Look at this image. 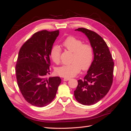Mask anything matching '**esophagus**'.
Masks as SVG:
<instances>
[{
  "label": "esophagus",
  "instance_id": "obj_1",
  "mask_svg": "<svg viewBox=\"0 0 131 131\" xmlns=\"http://www.w3.org/2000/svg\"><path fill=\"white\" fill-rule=\"evenodd\" d=\"M70 79V78L66 77V78H64V79H63V80H64V81H68V80H69Z\"/></svg>",
  "mask_w": 131,
  "mask_h": 131
}]
</instances>
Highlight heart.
I'll return each instance as SVG.
<instances>
[{
  "instance_id": "heart-1",
  "label": "heart",
  "mask_w": 131,
  "mask_h": 131,
  "mask_svg": "<svg viewBox=\"0 0 131 131\" xmlns=\"http://www.w3.org/2000/svg\"><path fill=\"white\" fill-rule=\"evenodd\" d=\"M63 46L73 52L72 62L58 67L56 73L62 77L75 76L81 68L86 70L91 66L93 58V51L89 43H82L80 39L73 36L67 37L62 43ZM50 57L53 62L58 64L60 62L61 48L58 45L53 46L50 51Z\"/></svg>"
}]
</instances>
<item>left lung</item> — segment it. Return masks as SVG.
<instances>
[{"label":"left lung","mask_w":131,"mask_h":131,"mask_svg":"<svg viewBox=\"0 0 131 131\" xmlns=\"http://www.w3.org/2000/svg\"><path fill=\"white\" fill-rule=\"evenodd\" d=\"M75 30L88 37L93 48L94 58L84 79L78 80L74 96L81 104L91 105L101 101L109 92L113 83L114 63L108 46L100 35L84 28Z\"/></svg>","instance_id":"8db88e82"}]
</instances>
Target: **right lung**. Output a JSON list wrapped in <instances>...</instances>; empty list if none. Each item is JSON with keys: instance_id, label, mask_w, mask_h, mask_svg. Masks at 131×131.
I'll return each instance as SVG.
<instances>
[{"instance_id": "right-lung-1", "label": "right lung", "mask_w": 131, "mask_h": 131, "mask_svg": "<svg viewBox=\"0 0 131 131\" xmlns=\"http://www.w3.org/2000/svg\"><path fill=\"white\" fill-rule=\"evenodd\" d=\"M59 33L38 31L19 50L16 64L17 84L25 100L34 106L49 104L61 82L58 77L46 78L50 72V51Z\"/></svg>"}]
</instances>
